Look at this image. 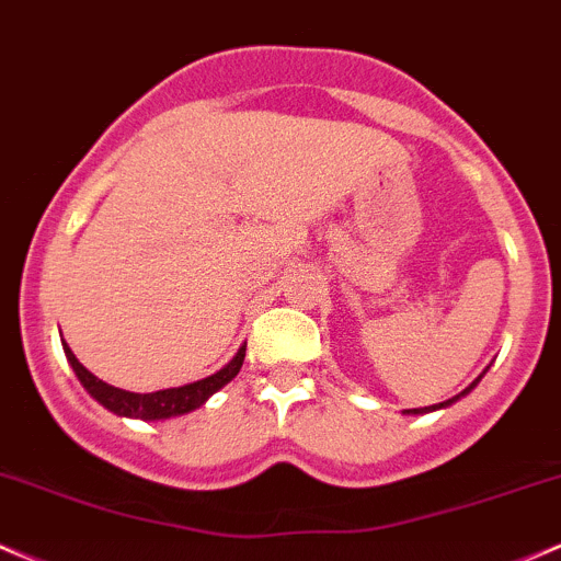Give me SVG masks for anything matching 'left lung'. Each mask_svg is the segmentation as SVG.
I'll return each instance as SVG.
<instances>
[{
	"label": "left lung",
	"mask_w": 561,
	"mask_h": 561,
	"mask_svg": "<svg viewBox=\"0 0 561 561\" xmlns=\"http://www.w3.org/2000/svg\"><path fill=\"white\" fill-rule=\"evenodd\" d=\"M480 379H482V376H480ZM480 379H477V381H480ZM477 381H474V383H469V387H467V389H463V392H461V394H456V398H450V400L439 402V405H430V408H411V411H405V413H430V411H437V408H448V405H450V402H456L458 398H463V394H467V392H471V389H474V387H477Z\"/></svg>",
	"instance_id": "1"
}]
</instances>
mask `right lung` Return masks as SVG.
Listing matches in <instances>:
<instances>
[{
    "label": "right lung",
    "mask_w": 561,
    "mask_h": 561,
    "mask_svg": "<svg viewBox=\"0 0 561 561\" xmlns=\"http://www.w3.org/2000/svg\"><path fill=\"white\" fill-rule=\"evenodd\" d=\"M62 350H66V357L68 363H71V368L77 370L79 381L84 383L87 392H90L100 405H105L108 411L116 413V416H129V419H142V421L172 419V416H182V413L196 411V408L204 405L217 389H222L230 379H236V374L243 365V357H247V347H241L238 350V355L214 376L185 383V387L137 394V392H127V389H118V387H111V383L100 381L98 376L90 374V370L77 360V355H73L66 342H62Z\"/></svg>",
    "instance_id": "obj_1"
}]
</instances>
